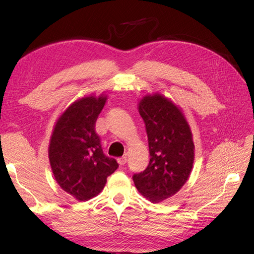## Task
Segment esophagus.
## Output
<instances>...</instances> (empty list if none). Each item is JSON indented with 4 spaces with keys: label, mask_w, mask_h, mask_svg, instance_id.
I'll return each instance as SVG.
<instances>
[{
    "label": "esophagus",
    "mask_w": 254,
    "mask_h": 254,
    "mask_svg": "<svg viewBox=\"0 0 254 254\" xmlns=\"http://www.w3.org/2000/svg\"><path fill=\"white\" fill-rule=\"evenodd\" d=\"M127 162V157H122V158H118V163L120 165H125Z\"/></svg>",
    "instance_id": "34e87169"
}]
</instances>
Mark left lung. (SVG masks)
<instances>
[{"instance_id": "8db88e82", "label": "left lung", "mask_w": 254, "mask_h": 254, "mask_svg": "<svg viewBox=\"0 0 254 254\" xmlns=\"http://www.w3.org/2000/svg\"><path fill=\"white\" fill-rule=\"evenodd\" d=\"M148 137L149 164L133 175L135 188L152 203L174 196L186 184L193 168L195 145L181 108L161 93L139 102Z\"/></svg>"}]
</instances>
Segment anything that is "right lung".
<instances>
[{
    "mask_svg": "<svg viewBox=\"0 0 254 254\" xmlns=\"http://www.w3.org/2000/svg\"><path fill=\"white\" fill-rule=\"evenodd\" d=\"M107 95L91 94L72 103L60 114L53 128L49 159L55 180L79 201L97 196L107 178L119 167L104 155L95 122Z\"/></svg>",
    "mask_w": 254,
    "mask_h": 254,
    "instance_id": "1",
    "label": "right lung"
}]
</instances>
